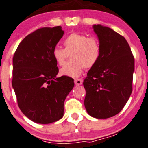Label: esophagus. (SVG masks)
Instances as JSON below:
<instances>
[{"mask_svg": "<svg viewBox=\"0 0 148 148\" xmlns=\"http://www.w3.org/2000/svg\"><path fill=\"white\" fill-rule=\"evenodd\" d=\"M82 82H83V80L82 79H76V80H75V83L76 85H82Z\"/></svg>", "mask_w": 148, "mask_h": 148, "instance_id": "esophagus-1", "label": "esophagus"}]
</instances>
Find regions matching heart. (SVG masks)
I'll use <instances>...</instances> for the list:
<instances>
[{"label": "heart", "mask_w": 148, "mask_h": 148, "mask_svg": "<svg viewBox=\"0 0 148 148\" xmlns=\"http://www.w3.org/2000/svg\"><path fill=\"white\" fill-rule=\"evenodd\" d=\"M63 45L65 49L57 46L52 51L53 59L60 66L64 63L68 54L72 53V61L66 63L60 69L61 75L78 77L83 68L90 69L94 67L101 57V44L95 37L74 32L64 39Z\"/></svg>", "instance_id": "b5f03b06"}]
</instances>
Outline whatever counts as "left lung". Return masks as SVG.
Segmentation results:
<instances>
[{"label": "left lung", "mask_w": 148, "mask_h": 148, "mask_svg": "<svg viewBox=\"0 0 148 148\" xmlns=\"http://www.w3.org/2000/svg\"><path fill=\"white\" fill-rule=\"evenodd\" d=\"M93 29L101 55L83 81L84 104L89 115L107 119L119 114L131 96L134 57L123 36L101 25H94Z\"/></svg>", "instance_id": "8db88e82"}]
</instances>
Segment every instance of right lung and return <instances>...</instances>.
I'll return each mask as SVG.
<instances>
[{
	"mask_svg": "<svg viewBox=\"0 0 148 148\" xmlns=\"http://www.w3.org/2000/svg\"><path fill=\"white\" fill-rule=\"evenodd\" d=\"M64 34L61 26L43 27L20 43L12 58V85L22 112L42 124L61 119L64 101L74 87L73 79L56 77L52 51Z\"/></svg>",
	"mask_w": 148,
	"mask_h": 148,
	"instance_id": "right-lung-1",
	"label": "right lung"
}]
</instances>
